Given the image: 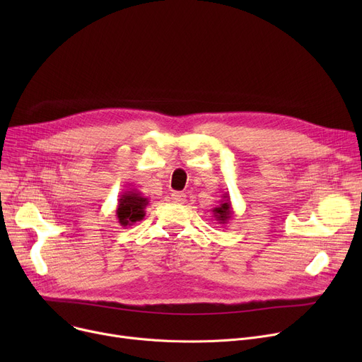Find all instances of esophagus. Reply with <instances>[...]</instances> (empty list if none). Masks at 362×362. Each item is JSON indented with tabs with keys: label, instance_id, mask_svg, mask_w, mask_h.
Here are the masks:
<instances>
[{
	"label": "esophagus",
	"instance_id": "34e87169",
	"mask_svg": "<svg viewBox=\"0 0 362 362\" xmlns=\"http://www.w3.org/2000/svg\"><path fill=\"white\" fill-rule=\"evenodd\" d=\"M171 199H173V202H176V204H185L186 195L182 192H173L171 194Z\"/></svg>",
	"mask_w": 362,
	"mask_h": 362
}]
</instances>
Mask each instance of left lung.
<instances>
[{
    "instance_id": "8db88e82",
    "label": "left lung",
    "mask_w": 362,
    "mask_h": 362,
    "mask_svg": "<svg viewBox=\"0 0 362 362\" xmlns=\"http://www.w3.org/2000/svg\"><path fill=\"white\" fill-rule=\"evenodd\" d=\"M213 216L217 220V223L221 226H226L227 221L233 217V208H232L229 194H224L220 204L216 208H213Z\"/></svg>"
}]
</instances>
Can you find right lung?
Segmentation results:
<instances>
[{
  "label": "right lung",
  "instance_id": "add662e5",
  "mask_svg": "<svg viewBox=\"0 0 362 362\" xmlns=\"http://www.w3.org/2000/svg\"><path fill=\"white\" fill-rule=\"evenodd\" d=\"M148 198H145L136 189L130 187L119 198L116 216L120 226L127 227L133 223L141 221L145 217V208L148 205Z\"/></svg>",
  "mask_w": 362,
  "mask_h": 362
}]
</instances>
